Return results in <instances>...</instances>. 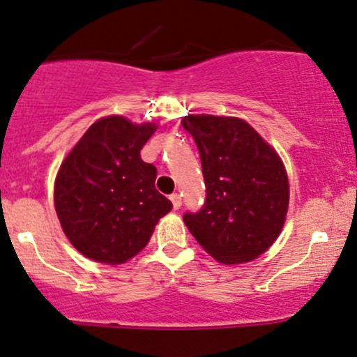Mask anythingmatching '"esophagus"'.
Segmentation results:
<instances>
[{
  "label": "esophagus",
  "mask_w": 357,
  "mask_h": 357,
  "mask_svg": "<svg viewBox=\"0 0 357 357\" xmlns=\"http://www.w3.org/2000/svg\"><path fill=\"white\" fill-rule=\"evenodd\" d=\"M171 202H172V208L178 210L179 207H181V204H183V202H181V195H179V193H172L171 195Z\"/></svg>",
  "instance_id": "esophagus-1"
}]
</instances>
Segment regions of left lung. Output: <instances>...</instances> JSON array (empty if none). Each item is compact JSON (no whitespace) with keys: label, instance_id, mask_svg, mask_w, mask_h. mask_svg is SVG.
Masks as SVG:
<instances>
[{"label":"left lung","instance_id":"left-lung-1","mask_svg":"<svg viewBox=\"0 0 357 357\" xmlns=\"http://www.w3.org/2000/svg\"><path fill=\"white\" fill-rule=\"evenodd\" d=\"M205 181L204 205L183 215L200 246L222 264H243L267 251L280 234L289 205L282 160L239 118L185 116Z\"/></svg>","mask_w":357,"mask_h":357}]
</instances>
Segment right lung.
<instances>
[{
  "label": "right lung",
  "instance_id": "right-lung-1",
  "mask_svg": "<svg viewBox=\"0 0 357 357\" xmlns=\"http://www.w3.org/2000/svg\"><path fill=\"white\" fill-rule=\"evenodd\" d=\"M155 128L123 116L99 119L59 167L56 213L71 245L90 260L125 264L147 246L172 208L155 190V166L140 157Z\"/></svg>",
  "mask_w": 357,
  "mask_h": 357
}]
</instances>
